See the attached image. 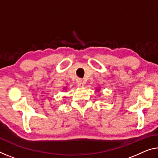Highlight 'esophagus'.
Instances as JSON below:
<instances>
[{
	"mask_svg": "<svg viewBox=\"0 0 158 158\" xmlns=\"http://www.w3.org/2000/svg\"><path fill=\"white\" fill-rule=\"evenodd\" d=\"M77 86L79 87H83L84 86V82L81 79H78V81H77Z\"/></svg>",
	"mask_w": 158,
	"mask_h": 158,
	"instance_id": "esophagus-1",
	"label": "esophagus"
}]
</instances>
